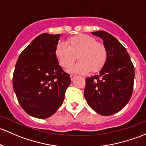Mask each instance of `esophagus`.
Listing matches in <instances>:
<instances>
[{
    "label": "esophagus",
    "instance_id": "obj_1",
    "mask_svg": "<svg viewBox=\"0 0 146 146\" xmlns=\"http://www.w3.org/2000/svg\"><path fill=\"white\" fill-rule=\"evenodd\" d=\"M76 77H77V76H76V75H73V74L70 75V80H71L73 81V80H74Z\"/></svg>",
    "mask_w": 146,
    "mask_h": 146
}]
</instances>
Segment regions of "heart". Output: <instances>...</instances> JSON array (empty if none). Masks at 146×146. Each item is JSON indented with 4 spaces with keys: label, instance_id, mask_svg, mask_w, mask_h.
<instances>
[{
    "label": "heart",
    "instance_id": "1",
    "mask_svg": "<svg viewBox=\"0 0 146 146\" xmlns=\"http://www.w3.org/2000/svg\"><path fill=\"white\" fill-rule=\"evenodd\" d=\"M67 46L64 42L56 45L54 55L61 67L67 68L74 62L78 56L79 61L70 66V73L85 74L98 72L105 65L108 58L106 46L96 42V38L87 34H78L67 40Z\"/></svg>",
    "mask_w": 146,
    "mask_h": 146
}]
</instances>
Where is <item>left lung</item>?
<instances>
[{"label":"left lung","mask_w":146,"mask_h":146,"mask_svg":"<svg viewBox=\"0 0 146 146\" xmlns=\"http://www.w3.org/2000/svg\"><path fill=\"white\" fill-rule=\"evenodd\" d=\"M92 33L103 40L108 58L99 73L86 78L84 96L95 112L110 115L122 110L130 100L134 67L125 47L114 36L104 31Z\"/></svg>","instance_id":"left-lung-1"}]
</instances>
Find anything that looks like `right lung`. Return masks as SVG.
I'll use <instances>...</instances> for the list:
<instances>
[{
  "label": "right lung",
  "mask_w": 146,
  "mask_h": 146,
  "mask_svg": "<svg viewBox=\"0 0 146 146\" xmlns=\"http://www.w3.org/2000/svg\"><path fill=\"white\" fill-rule=\"evenodd\" d=\"M60 34L42 33L21 52L13 73L14 91L21 108L29 115L45 119L60 108L70 75L54 55Z\"/></svg>",
  "instance_id": "right-lung-1"
}]
</instances>
